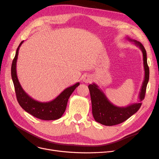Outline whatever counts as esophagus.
I'll list each match as a JSON object with an SVG mask.
<instances>
[{
    "mask_svg": "<svg viewBox=\"0 0 159 159\" xmlns=\"http://www.w3.org/2000/svg\"><path fill=\"white\" fill-rule=\"evenodd\" d=\"M83 81L85 83H89L91 81V78L89 75H85L83 78Z\"/></svg>",
    "mask_w": 159,
    "mask_h": 159,
    "instance_id": "obj_1",
    "label": "esophagus"
}]
</instances>
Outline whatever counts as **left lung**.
Returning <instances> with one entry per match:
<instances>
[{"mask_svg": "<svg viewBox=\"0 0 159 159\" xmlns=\"http://www.w3.org/2000/svg\"><path fill=\"white\" fill-rule=\"evenodd\" d=\"M127 39L134 43L143 52V65L145 70V77L141 85V91L139 95V102L127 105V107H117L110 102L103 91L99 88V86L95 83L89 84V89L92 113L95 121L107 126H112L121 123L126 121L133 114L140 109L141 102L145 98L147 85L149 80V68L147 64V52L145 48L141 42L131 39L127 37Z\"/></svg>", "mask_w": 159, "mask_h": 159, "instance_id": "1", "label": "left lung"}]
</instances>
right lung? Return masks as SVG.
I'll return each instance as SVG.
<instances>
[{"mask_svg":"<svg viewBox=\"0 0 159 159\" xmlns=\"http://www.w3.org/2000/svg\"><path fill=\"white\" fill-rule=\"evenodd\" d=\"M23 42L24 41H22L18 47L11 66V76L18 102L24 110L38 119L47 121L58 119L65 112L68 99L80 83L67 88L57 98L48 102H40L32 98L22 89L16 74L18 50Z\"/></svg>","mask_w":159,"mask_h":159,"instance_id":"obj_1","label":"right lung"}]
</instances>
